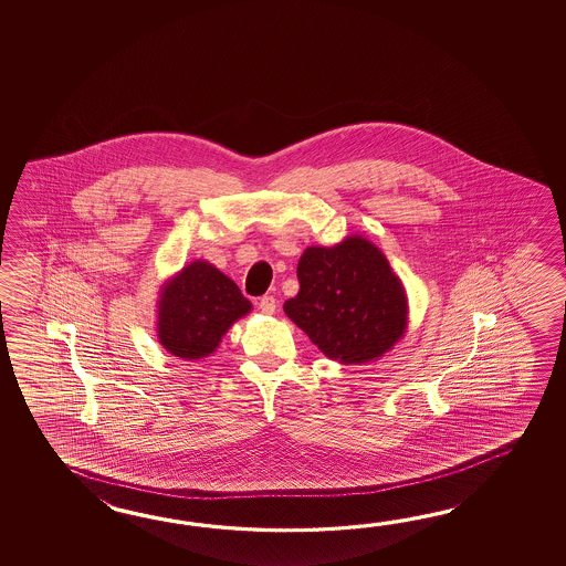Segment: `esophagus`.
I'll list each match as a JSON object with an SVG mask.
<instances>
[{"mask_svg": "<svg viewBox=\"0 0 566 566\" xmlns=\"http://www.w3.org/2000/svg\"><path fill=\"white\" fill-rule=\"evenodd\" d=\"M259 310L265 313V315H273L275 310H277V301H275L273 295H265V297H261V301H259Z\"/></svg>", "mask_w": 566, "mask_h": 566, "instance_id": "1", "label": "esophagus"}]
</instances>
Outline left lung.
I'll list each match as a JSON object with an SVG mask.
<instances>
[{"label":"left lung","instance_id":"left-lung-1","mask_svg":"<svg viewBox=\"0 0 566 566\" xmlns=\"http://www.w3.org/2000/svg\"><path fill=\"white\" fill-rule=\"evenodd\" d=\"M300 293L283 310L327 358H380L407 329V295L385 254L361 237L310 247L297 265Z\"/></svg>","mask_w":566,"mask_h":566}]
</instances>
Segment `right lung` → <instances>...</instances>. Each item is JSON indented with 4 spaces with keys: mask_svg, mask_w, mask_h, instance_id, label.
I'll use <instances>...</instances> for the list:
<instances>
[{
    "mask_svg": "<svg viewBox=\"0 0 566 566\" xmlns=\"http://www.w3.org/2000/svg\"><path fill=\"white\" fill-rule=\"evenodd\" d=\"M251 312L232 279L206 261H193L161 287L157 301V337L181 360H200L218 348L239 317Z\"/></svg>",
    "mask_w": 566,
    "mask_h": 566,
    "instance_id": "obj_1",
    "label": "right lung"
}]
</instances>
